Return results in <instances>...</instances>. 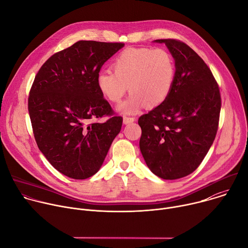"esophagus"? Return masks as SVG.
<instances>
[{
  "instance_id": "1",
  "label": "esophagus",
  "mask_w": 248,
  "mask_h": 248,
  "mask_svg": "<svg viewBox=\"0 0 248 248\" xmlns=\"http://www.w3.org/2000/svg\"><path fill=\"white\" fill-rule=\"evenodd\" d=\"M134 121H135V118H132V117H126V116H124V124H127L133 123Z\"/></svg>"
}]
</instances>
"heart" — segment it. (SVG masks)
<instances>
[{"label":"heart","instance_id":"heart-1","mask_svg":"<svg viewBox=\"0 0 248 248\" xmlns=\"http://www.w3.org/2000/svg\"><path fill=\"white\" fill-rule=\"evenodd\" d=\"M113 72H101L97 85L103 96L119 103L127 91L130 96L118 110L134 114L146 104L155 108L168 98L175 75L171 55L164 49L127 48L112 63Z\"/></svg>","mask_w":248,"mask_h":248}]
</instances>
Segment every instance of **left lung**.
Returning a JSON list of instances; mask_svg holds the SVG:
<instances>
[{
	"mask_svg": "<svg viewBox=\"0 0 248 248\" xmlns=\"http://www.w3.org/2000/svg\"><path fill=\"white\" fill-rule=\"evenodd\" d=\"M174 59L168 98L138 119L139 147L146 165L163 180L193 172L213 144L221 111L219 85L205 62L186 43L158 39Z\"/></svg>",
	"mask_w": 248,
	"mask_h": 248,
	"instance_id": "left-lung-1",
	"label": "left lung"
}]
</instances>
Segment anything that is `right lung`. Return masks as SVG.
I'll return each mask as SVG.
<instances>
[{
  "label": "right lung",
  "instance_id": "add662e5",
  "mask_svg": "<svg viewBox=\"0 0 248 248\" xmlns=\"http://www.w3.org/2000/svg\"><path fill=\"white\" fill-rule=\"evenodd\" d=\"M124 43L78 41L50 57L34 78L28 112L38 148L62 174L85 180L101 168L123 124L100 92L102 65ZM102 117L108 120L97 122Z\"/></svg>",
  "mask_w": 248,
  "mask_h": 248
}]
</instances>
